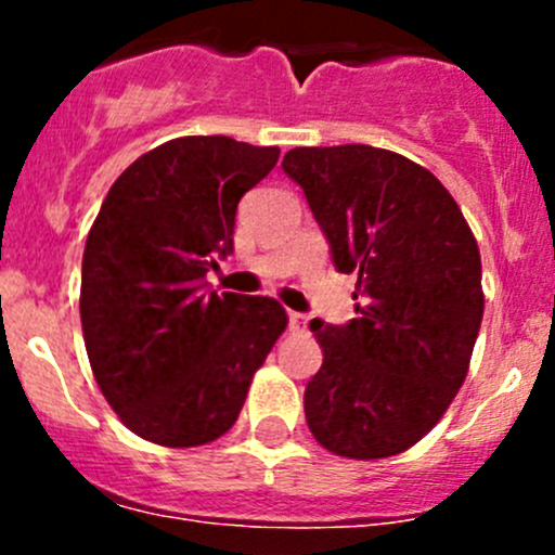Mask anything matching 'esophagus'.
Masks as SVG:
<instances>
[{"mask_svg":"<svg viewBox=\"0 0 555 555\" xmlns=\"http://www.w3.org/2000/svg\"><path fill=\"white\" fill-rule=\"evenodd\" d=\"M306 324H309V317H306V313L289 311V330H293V333H304Z\"/></svg>","mask_w":555,"mask_h":555,"instance_id":"obj_1","label":"esophagus"}]
</instances>
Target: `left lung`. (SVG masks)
Segmentation results:
<instances>
[{"label": "left lung", "mask_w": 555, "mask_h": 555, "mask_svg": "<svg viewBox=\"0 0 555 555\" xmlns=\"http://www.w3.org/2000/svg\"><path fill=\"white\" fill-rule=\"evenodd\" d=\"M282 169L360 300L349 324L311 322L324 351L304 395L311 435L349 459L408 451L467 376L483 319L473 231L440 179L391 150L295 147Z\"/></svg>", "instance_id": "obj_1"}]
</instances>
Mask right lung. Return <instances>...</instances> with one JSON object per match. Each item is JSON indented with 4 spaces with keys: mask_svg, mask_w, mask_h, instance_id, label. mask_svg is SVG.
Here are the masks:
<instances>
[{
    "mask_svg": "<svg viewBox=\"0 0 555 555\" xmlns=\"http://www.w3.org/2000/svg\"><path fill=\"white\" fill-rule=\"evenodd\" d=\"M279 147L182 137L133 160L86 242L80 319L99 389L131 433L169 449L236 424L287 313L262 295L217 293L206 271L233 251L238 201Z\"/></svg>",
    "mask_w": 555,
    "mask_h": 555,
    "instance_id": "add662e5",
    "label": "right lung"
}]
</instances>
